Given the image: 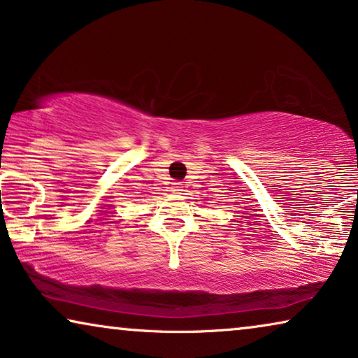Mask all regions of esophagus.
<instances>
[{
    "instance_id": "34e87169",
    "label": "esophagus",
    "mask_w": 358,
    "mask_h": 358,
    "mask_svg": "<svg viewBox=\"0 0 358 358\" xmlns=\"http://www.w3.org/2000/svg\"><path fill=\"white\" fill-rule=\"evenodd\" d=\"M180 190H182V184L180 182H173V185H171V192H174V194H179Z\"/></svg>"
}]
</instances>
